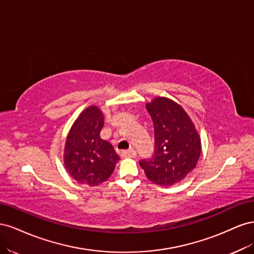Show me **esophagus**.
<instances>
[{
	"mask_svg": "<svg viewBox=\"0 0 254 254\" xmlns=\"http://www.w3.org/2000/svg\"><path fill=\"white\" fill-rule=\"evenodd\" d=\"M135 156H136V151L132 148L122 152V157H124V158H134Z\"/></svg>",
	"mask_w": 254,
	"mask_h": 254,
	"instance_id": "obj_1",
	"label": "esophagus"
}]
</instances>
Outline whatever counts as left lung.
Segmentation results:
<instances>
[{"instance_id":"left-lung-1","label":"left lung","mask_w":254,"mask_h":254,"mask_svg":"<svg viewBox=\"0 0 254 254\" xmlns=\"http://www.w3.org/2000/svg\"><path fill=\"white\" fill-rule=\"evenodd\" d=\"M155 127V151L140 161L147 178L159 186H173L194 170L200 157L201 142L182 107L166 97L146 105Z\"/></svg>"}]
</instances>
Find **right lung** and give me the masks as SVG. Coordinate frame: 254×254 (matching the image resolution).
<instances>
[{
  "instance_id": "1",
  "label": "right lung",
  "mask_w": 254,
  "mask_h": 254,
  "mask_svg": "<svg viewBox=\"0 0 254 254\" xmlns=\"http://www.w3.org/2000/svg\"><path fill=\"white\" fill-rule=\"evenodd\" d=\"M104 115L96 106L84 109L67 134L64 166L73 178L89 187H96L112 175L120 157L113 146L99 133Z\"/></svg>"
}]
</instances>
